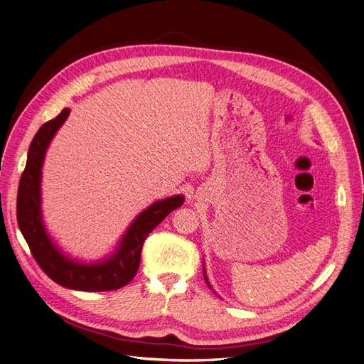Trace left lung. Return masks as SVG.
I'll list each match as a JSON object with an SVG mask.
<instances>
[{
    "instance_id": "8db88e82",
    "label": "left lung",
    "mask_w": 364,
    "mask_h": 364,
    "mask_svg": "<svg viewBox=\"0 0 364 364\" xmlns=\"http://www.w3.org/2000/svg\"><path fill=\"white\" fill-rule=\"evenodd\" d=\"M203 274H204V279H205V282H207V285H208V288H211L213 289V287L210 285V282H208V277H207V273H205V267H204V263H203ZM215 291V289H213ZM216 292V291H215Z\"/></svg>"
}]
</instances>
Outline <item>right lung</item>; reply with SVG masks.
I'll return each instance as SVG.
<instances>
[{"label": "right lung", "mask_w": 364, "mask_h": 364, "mask_svg": "<svg viewBox=\"0 0 364 364\" xmlns=\"http://www.w3.org/2000/svg\"><path fill=\"white\" fill-rule=\"evenodd\" d=\"M69 113L70 109H63L55 119L42 124L31 142L25 172L18 183L17 223L33 259L55 284L88 292L119 289L136 274L145 238L167 215L181 207L185 198L172 196L142 210L126 229L114 251L105 259L83 263L64 254L50 237L42 219L41 181L47 149Z\"/></svg>", "instance_id": "add662e5"}]
</instances>
